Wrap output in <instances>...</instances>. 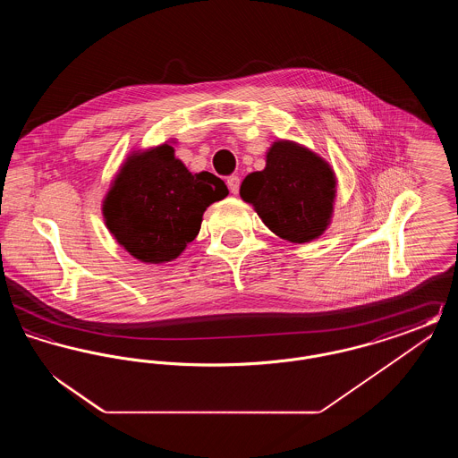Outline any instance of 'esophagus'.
<instances>
[{"instance_id":"esophagus-1","label":"esophagus","mask_w":458,"mask_h":458,"mask_svg":"<svg viewBox=\"0 0 458 458\" xmlns=\"http://www.w3.org/2000/svg\"><path fill=\"white\" fill-rule=\"evenodd\" d=\"M226 183H228V189L232 194H239L240 189V178L237 174H232L226 178Z\"/></svg>"}]
</instances>
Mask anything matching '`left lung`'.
<instances>
[{
  "label": "left lung",
  "mask_w": 458,
  "mask_h": 458,
  "mask_svg": "<svg viewBox=\"0 0 458 458\" xmlns=\"http://www.w3.org/2000/svg\"><path fill=\"white\" fill-rule=\"evenodd\" d=\"M240 197L280 239L307 243L327 232L336 197V176L327 159L293 140H276L262 172L249 174Z\"/></svg>",
  "instance_id": "1"
}]
</instances>
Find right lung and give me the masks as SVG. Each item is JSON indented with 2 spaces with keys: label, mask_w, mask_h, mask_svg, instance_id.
Returning <instances> with one entry per match:
<instances>
[{
  "label": "right lung",
  "mask_w": 458,
  "mask_h": 458,
  "mask_svg": "<svg viewBox=\"0 0 458 458\" xmlns=\"http://www.w3.org/2000/svg\"><path fill=\"white\" fill-rule=\"evenodd\" d=\"M226 196L221 178L189 172L165 142L129 154L103 200V218L135 259L163 264L185 250L200 230L204 211Z\"/></svg>",
  "instance_id": "right-lung-1"
}]
</instances>
